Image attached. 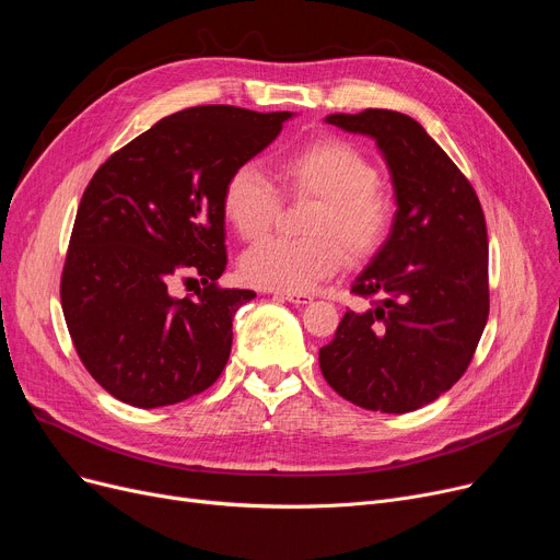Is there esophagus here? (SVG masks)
<instances>
[{
  "label": "esophagus",
  "instance_id": "1",
  "mask_svg": "<svg viewBox=\"0 0 560 560\" xmlns=\"http://www.w3.org/2000/svg\"><path fill=\"white\" fill-rule=\"evenodd\" d=\"M273 296L287 303H294V305H307L312 301L310 294H289V291H273Z\"/></svg>",
  "mask_w": 560,
  "mask_h": 560
}]
</instances>
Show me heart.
I'll list each match as a JSON object with an SVG mask.
<instances>
[{
	"mask_svg": "<svg viewBox=\"0 0 560 560\" xmlns=\"http://www.w3.org/2000/svg\"><path fill=\"white\" fill-rule=\"evenodd\" d=\"M282 179L294 196L316 200L305 228L312 236L261 238L238 259L246 282L303 294L341 269L343 250L366 257L385 242L394 205L376 186V166L353 143L326 137L289 152L282 159ZM278 209V186L257 164L232 171L223 186V214L238 234L261 236Z\"/></svg>",
	"mask_w": 560,
	"mask_h": 560,
	"instance_id": "1",
	"label": "heart"
}]
</instances>
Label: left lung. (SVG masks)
I'll list each match as a JSON object with an SVG mask.
<instances>
[{
  "label": "left lung",
  "instance_id": "8db88e82",
  "mask_svg": "<svg viewBox=\"0 0 560 560\" xmlns=\"http://www.w3.org/2000/svg\"><path fill=\"white\" fill-rule=\"evenodd\" d=\"M326 122L376 141L396 214L385 244L351 284L371 307L343 314L335 339L318 351V366L346 401L412 412L460 381L488 324L483 209L415 118L364 109L330 114Z\"/></svg>",
  "mask_w": 560,
  "mask_h": 560
}]
</instances>
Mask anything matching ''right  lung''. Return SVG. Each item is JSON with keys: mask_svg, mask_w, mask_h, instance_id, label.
I'll list each match as a JSON object with an SVG mask.
<instances>
[{"mask_svg": "<svg viewBox=\"0 0 560 560\" xmlns=\"http://www.w3.org/2000/svg\"><path fill=\"white\" fill-rule=\"evenodd\" d=\"M291 112L228 104L184 109L114 152L77 209L61 307L89 374L118 401L162 408L214 385L232 318L255 299L221 289L223 186L282 131ZM200 281L194 298L174 282Z\"/></svg>", "mask_w": 560, "mask_h": 560, "instance_id": "right-lung-1", "label": "right lung"}]
</instances>
